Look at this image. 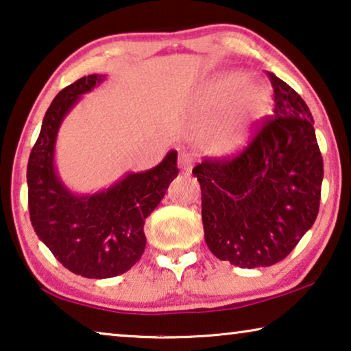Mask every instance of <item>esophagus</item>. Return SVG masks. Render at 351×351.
<instances>
[{
	"instance_id": "obj_1",
	"label": "esophagus",
	"mask_w": 351,
	"mask_h": 351,
	"mask_svg": "<svg viewBox=\"0 0 351 351\" xmlns=\"http://www.w3.org/2000/svg\"><path fill=\"white\" fill-rule=\"evenodd\" d=\"M179 167L185 172H190L193 169V158H191V155L185 150L179 154Z\"/></svg>"
}]
</instances>
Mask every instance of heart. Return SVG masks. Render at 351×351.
I'll use <instances>...</instances> for the list:
<instances>
[{
    "label": "heart",
    "instance_id": "heart-1",
    "mask_svg": "<svg viewBox=\"0 0 351 351\" xmlns=\"http://www.w3.org/2000/svg\"><path fill=\"white\" fill-rule=\"evenodd\" d=\"M271 106L272 93L266 84L256 80L243 82L237 73L223 75L202 93V123H209L230 108L232 110L199 136L201 147L212 155L236 154L250 142Z\"/></svg>",
    "mask_w": 351,
    "mask_h": 351
}]
</instances>
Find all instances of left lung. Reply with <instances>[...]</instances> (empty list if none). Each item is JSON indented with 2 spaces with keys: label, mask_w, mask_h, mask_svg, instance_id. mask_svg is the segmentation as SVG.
<instances>
[{
  "label": "left lung",
  "mask_w": 351,
  "mask_h": 351,
  "mask_svg": "<svg viewBox=\"0 0 351 351\" xmlns=\"http://www.w3.org/2000/svg\"><path fill=\"white\" fill-rule=\"evenodd\" d=\"M274 119L234 158L204 160L201 185L209 250L239 267L272 266L289 255L318 215L323 182L313 117L276 74Z\"/></svg>",
  "instance_id": "8db88e82"
}]
</instances>
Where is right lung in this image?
I'll return each instance as SVG.
<instances>
[{
  "label": "right lung",
  "mask_w": 351,
  "mask_h": 351,
  "mask_svg": "<svg viewBox=\"0 0 351 351\" xmlns=\"http://www.w3.org/2000/svg\"><path fill=\"white\" fill-rule=\"evenodd\" d=\"M106 75L90 74L68 85L44 115L27 167L29 220L53 256L71 272L110 278L130 271L145 250L144 223L179 174L177 152L158 166L128 172L93 195L73 193L55 166V144L64 117Z\"/></svg>",
  "instance_id": "obj_1"
}]
</instances>
